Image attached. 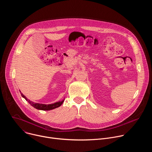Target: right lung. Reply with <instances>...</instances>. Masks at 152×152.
<instances>
[{
    "label": "right lung",
    "mask_w": 152,
    "mask_h": 152,
    "mask_svg": "<svg viewBox=\"0 0 152 152\" xmlns=\"http://www.w3.org/2000/svg\"><path fill=\"white\" fill-rule=\"evenodd\" d=\"M21 93V96L23 97H24L26 101H28V102L32 106L36 108L37 110H44V111H48V110H52L55 109V108L58 107L59 106H60L62 103L64 102V100L61 101V102H56L55 103L53 104H40V103H34L32 101H31L30 100L28 99L22 93Z\"/></svg>",
    "instance_id": "right-lung-1"
}]
</instances>
